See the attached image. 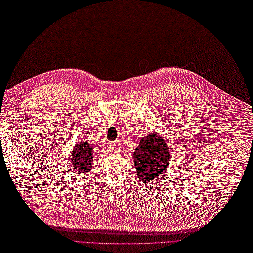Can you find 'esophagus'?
<instances>
[{
  "mask_svg": "<svg viewBox=\"0 0 253 253\" xmlns=\"http://www.w3.org/2000/svg\"><path fill=\"white\" fill-rule=\"evenodd\" d=\"M110 149L112 150V151H115V152H118L120 151V146H118V143L116 141L110 143Z\"/></svg>",
  "mask_w": 253,
  "mask_h": 253,
  "instance_id": "34e87169",
  "label": "esophagus"
}]
</instances>
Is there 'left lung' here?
Returning a JSON list of instances; mask_svg holds the SVG:
<instances>
[{"instance_id":"8db88e82","label":"left lung","mask_w":253,"mask_h":253,"mask_svg":"<svg viewBox=\"0 0 253 253\" xmlns=\"http://www.w3.org/2000/svg\"><path fill=\"white\" fill-rule=\"evenodd\" d=\"M132 158L138 178L144 184L159 178V175L169 164L170 152L164 139L152 132L142 137Z\"/></svg>"}]
</instances>
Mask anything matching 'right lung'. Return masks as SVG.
<instances>
[{
	"label": "right lung",
	"instance_id": "add662e5",
	"mask_svg": "<svg viewBox=\"0 0 253 253\" xmlns=\"http://www.w3.org/2000/svg\"><path fill=\"white\" fill-rule=\"evenodd\" d=\"M93 146L88 141H80L72 151V169L77 173L87 174L89 170L92 169Z\"/></svg>",
	"mask_w": 253,
	"mask_h": 253
}]
</instances>
